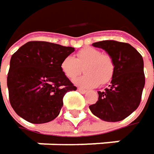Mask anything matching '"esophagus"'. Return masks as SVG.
<instances>
[{
    "mask_svg": "<svg viewBox=\"0 0 154 154\" xmlns=\"http://www.w3.org/2000/svg\"><path fill=\"white\" fill-rule=\"evenodd\" d=\"M77 91H79V92H81V93H83V94H85V93L87 92L86 90H84V89H81V88H77Z\"/></svg>",
    "mask_w": 154,
    "mask_h": 154,
    "instance_id": "34e87169",
    "label": "esophagus"
}]
</instances>
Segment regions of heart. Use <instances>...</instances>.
I'll return each mask as SVG.
<instances>
[{
    "label": "heart",
    "instance_id": "b5f03b06",
    "mask_svg": "<svg viewBox=\"0 0 154 154\" xmlns=\"http://www.w3.org/2000/svg\"><path fill=\"white\" fill-rule=\"evenodd\" d=\"M84 70L86 74L75 80V84L85 88H93L100 83L106 84L115 72V64L111 56L94 48H85L77 52V57L66 56L61 63L63 73L70 80Z\"/></svg>",
    "mask_w": 154,
    "mask_h": 154
}]
</instances>
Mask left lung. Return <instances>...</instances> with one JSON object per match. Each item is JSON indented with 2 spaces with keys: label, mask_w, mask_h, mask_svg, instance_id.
I'll list each match as a JSON object with an SVG mask.
<instances>
[{
  "label": "left lung",
  "mask_w": 154,
  "mask_h": 154,
  "mask_svg": "<svg viewBox=\"0 0 154 154\" xmlns=\"http://www.w3.org/2000/svg\"><path fill=\"white\" fill-rule=\"evenodd\" d=\"M105 50L115 64L111 85L98 91V101L89 106L91 113L106 122H119L138 107L145 87L142 55L128 43L103 40L92 44Z\"/></svg>",
  "instance_id": "1"
}]
</instances>
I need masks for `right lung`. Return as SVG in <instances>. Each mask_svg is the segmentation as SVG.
<instances>
[{
  "label": "right lung",
  "mask_w": 154,
  "mask_h": 154,
  "mask_svg": "<svg viewBox=\"0 0 154 154\" xmlns=\"http://www.w3.org/2000/svg\"><path fill=\"white\" fill-rule=\"evenodd\" d=\"M75 51L46 41H30L10 59L7 85L10 105L32 123H45L58 116L66 92L76 91L63 73V58Z\"/></svg>",
  "instance_id": "right-lung-1"
}]
</instances>
